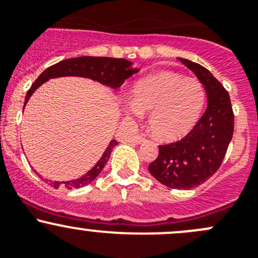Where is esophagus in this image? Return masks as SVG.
I'll use <instances>...</instances> for the list:
<instances>
[{
    "instance_id": "1",
    "label": "esophagus",
    "mask_w": 258,
    "mask_h": 258,
    "mask_svg": "<svg viewBox=\"0 0 258 258\" xmlns=\"http://www.w3.org/2000/svg\"><path fill=\"white\" fill-rule=\"evenodd\" d=\"M144 138L142 137V135H134L132 139V143H134V144H142V143H144Z\"/></svg>"
}]
</instances>
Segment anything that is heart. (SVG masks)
Segmentation results:
<instances>
[{"instance_id": "heart-1", "label": "heart", "mask_w": 258, "mask_h": 258, "mask_svg": "<svg viewBox=\"0 0 258 258\" xmlns=\"http://www.w3.org/2000/svg\"><path fill=\"white\" fill-rule=\"evenodd\" d=\"M206 103L202 84L172 71H162L138 81L132 103L124 108L129 118L149 114V128L157 138L173 140L197 124Z\"/></svg>"}]
</instances>
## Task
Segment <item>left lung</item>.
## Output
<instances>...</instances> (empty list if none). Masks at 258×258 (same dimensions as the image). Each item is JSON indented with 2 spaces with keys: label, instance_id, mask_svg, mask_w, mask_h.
I'll list each match as a JSON object with an SVG mask.
<instances>
[{
  "label": "left lung",
  "instance_id": "8db88e82",
  "mask_svg": "<svg viewBox=\"0 0 258 258\" xmlns=\"http://www.w3.org/2000/svg\"><path fill=\"white\" fill-rule=\"evenodd\" d=\"M200 80L207 96V109L182 140L159 145V155L149 172L163 185L192 189L205 183L221 167L233 135L231 99L222 84L200 63L178 57Z\"/></svg>",
  "mask_w": 258,
  "mask_h": 258
}]
</instances>
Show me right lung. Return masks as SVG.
Returning a JSON list of instances; mask_svg holds the SVG:
<instances>
[{
  "instance_id": "add662e5",
  "label": "right lung",
  "mask_w": 258,
  "mask_h": 258,
  "mask_svg": "<svg viewBox=\"0 0 258 258\" xmlns=\"http://www.w3.org/2000/svg\"><path fill=\"white\" fill-rule=\"evenodd\" d=\"M133 65H134V62L125 60V58L94 57V56H81V57L62 60L46 69L41 75L36 79V81L32 84L30 90L27 91L26 98H25V105L27 104L29 99L31 98L32 94L43 83L48 81L50 79L63 78V76H79V78L91 79V80L98 81L101 85L108 86L113 90H118L126 79H129L130 76L134 75L140 70V69L134 68ZM116 144H118L116 140H111L100 159L98 160V163L89 172L81 175L80 178L66 180V182L55 180V182H51L50 185H52L53 188H58L62 185L68 189H78V188L84 187V185H88L89 183L93 182L100 174Z\"/></svg>"
}]
</instances>
